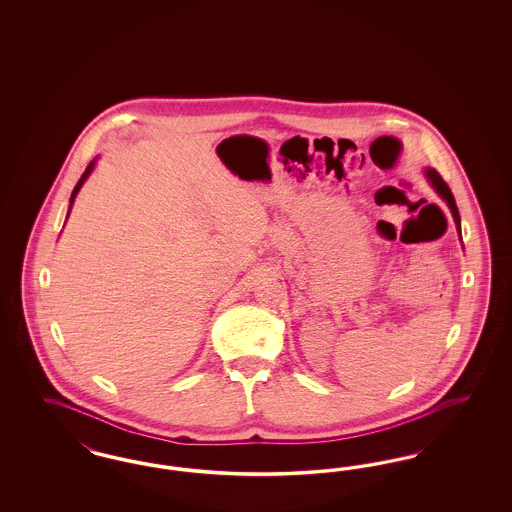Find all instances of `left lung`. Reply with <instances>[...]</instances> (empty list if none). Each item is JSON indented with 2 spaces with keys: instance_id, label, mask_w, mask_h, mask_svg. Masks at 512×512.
Here are the masks:
<instances>
[{
  "instance_id": "8db88e82",
  "label": "left lung",
  "mask_w": 512,
  "mask_h": 512,
  "mask_svg": "<svg viewBox=\"0 0 512 512\" xmlns=\"http://www.w3.org/2000/svg\"><path fill=\"white\" fill-rule=\"evenodd\" d=\"M424 176H426V180L430 182V186L436 190V194L447 203V207L451 209V215H453V219H455V224H457V230H459V236H461V217H459V209H457V203H455V197L451 194V190H449V186L443 182V178L439 176L438 171H434V169H424ZM461 242H463V238H461Z\"/></svg>"
}]
</instances>
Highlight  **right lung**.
<instances>
[{"label": "right lung", "mask_w": 512, "mask_h": 512, "mask_svg": "<svg viewBox=\"0 0 512 512\" xmlns=\"http://www.w3.org/2000/svg\"><path fill=\"white\" fill-rule=\"evenodd\" d=\"M96 161H98V159H94V161H92V163L88 165V169L84 171V174H82V178H80V180H78V184L74 186L73 194H71V201H69V213H67V219H69V215H71V209H73L74 197L78 195V192H80V188L84 186V182L88 180V176H90V174H92V171H94V167H96Z\"/></svg>", "instance_id": "obj_1"}]
</instances>
